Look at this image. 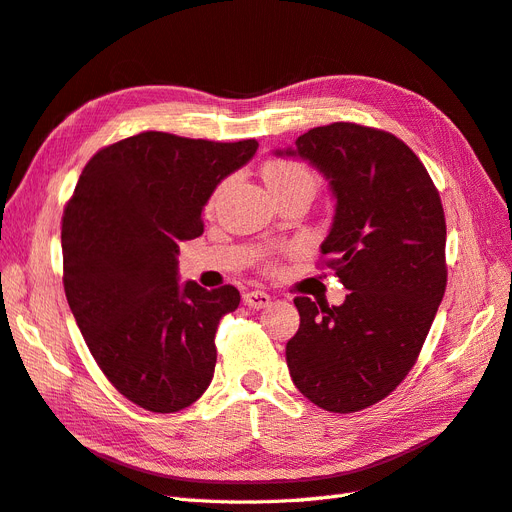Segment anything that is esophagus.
<instances>
[{"label":"esophagus","instance_id":"esophagus-1","mask_svg":"<svg viewBox=\"0 0 512 512\" xmlns=\"http://www.w3.org/2000/svg\"><path fill=\"white\" fill-rule=\"evenodd\" d=\"M243 301H245L247 307H252V309H265V307L271 305V297H269L267 292H262V290L245 292L243 294Z\"/></svg>","mask_w":512,"mask_h":512}]
</instances>
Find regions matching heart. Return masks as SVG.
<instances>
[{"label": "heart", "instance_id": "1", "mask_svg": "<svg viewBox=\"0 0 512 512\" xmlns=\"http://www.w3.org/2000/svg\"><path fill=\"white\" fill-rule=\"evenodd\" d=\"M265 179L269 190H286L294 188V185H303V188H309L314 192L316 188V177L309 168L303 164L290 162V160H273L265 166Z\"/></svg>", "mask_w": 512, "mask_h": 512}]
</instances>
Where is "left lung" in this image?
<instances>
[{"label":"left lung","mask_w":512,"mask_h":512,"mask_svg":"<svg viewBox=\"0 0 512 512\" xmlns=\"http://www.w3.org/2000/svg\"><path fill=\"white\" fill-rule=\"evenodd\" d=\"M280 158L329 181L335 215L320 252L350 292L329 307L297 297L286 346L294 386L329 412L374 406L408 376L446 288V222L423 162L397 136L337 121L301 134Z\"/></svg>","instance_id":"1"}]
</instances>
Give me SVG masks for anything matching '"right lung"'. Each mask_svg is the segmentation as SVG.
I'll return each mask as SVG.
<instances>
[{"mask_svg":"<svg viewBox=\"0 0 512 512\" xmlns=\"http://www.w3.org/2000/svg\"><path fill=\"white\" fill-rule=\"evenodd\" d=\"M254 138L213 143L141 132L87 162L61 220L64 288L89 352L149 412H179L211 384L215 331L239 290L179 284V243L203 235L215 188L254 158Z\"/></svg>","mask_w":512,"mask_h":512,"instance_id":"add662e5","label":"right lung"}]
</instances>
